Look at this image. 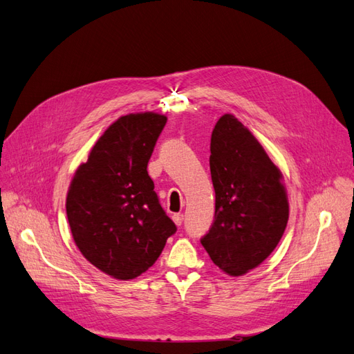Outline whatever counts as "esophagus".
I'll return each mask as SVG.
<instances>
[{"instance_id":"1","label":"esophagus","mask_w":354,"mask_h":354,"mask_svg":"<svg viewBox=\"0 0 354 354\" xmlns=\"http://www.w3.org/2000/svg\"><path fill=\"white\" fill-rule=\"evenodd\" d=\"M173 220H174L177 226H181V224H183V214H174Z\"/></svg>"}]
</instances>
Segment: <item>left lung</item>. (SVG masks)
Returning a JSON list of instances; mask_svg holds the SVG:
<instances>
[{
    "instance_id": "obj_1",
    "label": "left lung",
    "mask_w": 354,
    "mask_h": 354,
    "mask_svg": "<svg viewBox=\"0 0 354 354\" xmlns=\"http://www.w3.org/2000/svg\"><path fill=\"white\" fill-rule=\"evenodd\" d=\"M209 151L216 214L201 243L223 272L241 276L261 264L285 232L289 205L282 173L230 113L214 127Z\"/></svg>"
}]
</instances>
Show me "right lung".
I'll use <instances>...</instances> for the list:
<instances>
[{
  "label": "right lung",
  "mask_w": 354,
  "mask_h": 354,
  "mask_svg": "<svg viewBox=\"0 0 354 354\" xmlns=\"http://www.w3.org/2000/svg\"><path fill=\"white\" fill-rule=\"evenodd\" d=\"M167 116L145 112L116 120L78 167L66 198L75 243L115 279L145 273L177 227L160 207L147 162Z\"/></svg>",
  "instance_id": "1"
}]
</instances>
